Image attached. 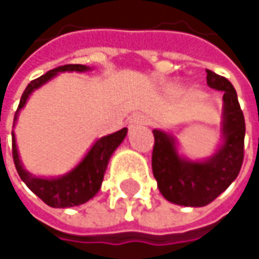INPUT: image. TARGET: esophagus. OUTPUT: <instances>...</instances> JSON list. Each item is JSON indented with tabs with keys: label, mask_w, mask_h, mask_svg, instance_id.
I'll use <instances>...</instances> for the list:
<instances>
[{
	"label": "esophagus",
	"mask_w": 259,
	"mask_h": 259,
	"mask_svg": "<svg viewBox=\"0 0 259 259\" xmlns=\"http://www.w3.org/2000/svg\"><path fill=\"white\" fill-rule=\"evenodd\" d=\"M130 124H147V117L144 114H135L130 120Z\"/></svg>",
	"instance_id": "34e87169"
}]
</instances>
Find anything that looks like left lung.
Here are the masks:
<instances>
[{"label": "left lung", "instance_id": "left-lung-1", "mask_svg": "<svg viewBox=\"0 0 259 259\" xmlns=\"http://www.w3.org/2000/svg\"><path fill=\"white\" fill-rule=\"evenodd\" d=\"M207 83L224 91V144L207 162L181 159L172 136L153 130V176L160 193L171 202L186 207H202L214 201L233 183L244 157V117L237 93L227 78L207 70Z\"/></svg>", "mask_w": 259, "mask_h": 259}]
</instances>
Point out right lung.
I'll use <instances>...</instances> for the list:
<instances>
[{"label": "right lung", "instance_id": "add662e5", "mask_svg": "<svg viewBox=\"0 0 259 259\" xmlns=\"http://www.w3.org/2000/svg\"><path fill=\"white\" fill-rule=\"evenodd\" d=\"M90 67L82 66V64H66V66H60L57 69H52L48 73L41 75L40 78L31 80L25 88L22 97H21L18 111L15 114V120H16L21 108H24V105L26 103L28 96L35 88H38L40 85H43L51 78H54L58 72H66V70H69V72H73V70L75 72H85ZM126 133H127V129L124 127V129L118 130L112 135L100 138L73 171H70L67 176H63L60 179H49L48 180V179L34 177L22 168L19 156H18L16 142H15V133L12 132V136H13V145H12L13 162H15V166H16L19 177L29 187V190H32L45 204H48L49 207H54V208L73 207V205L87 202L88 199H91L99 192L102 181H103L106 166H108V162H109V157L112 156L115 148L123 142Z\"/></svg>", "mask_w": 259, "mask_h": 259}]
</instances>
